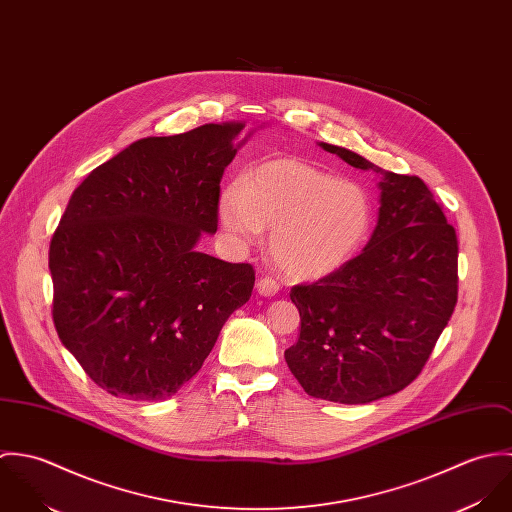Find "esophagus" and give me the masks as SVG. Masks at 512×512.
Instances as JSON below:
<instances>
[{
  "mask_svg": "<svg viewBox=\"0 0 512 512\" xmlns=\"http://www.w3.org/2000/svg\"><path fill=\"white\" fill-rule=\"evenodd\" d=\"M256 290L260 295H264V297H274L278 290H280V286H278V282L276 280H272V278H260L258 280V284H256Z\"/></svg>",
  "mask_w": 512,
  "mask_h": 512,
  "instance_id": "esophagus-1",
  "label": "esophagus"
}]
</instances>
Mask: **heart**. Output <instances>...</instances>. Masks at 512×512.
Here are the masks:
<instances>
[{"label":"heart","instance_id":"b5f03b06","mask_svg":"<svg viewBox=\"0 0 512 512\" xmlns=\"http://www.w3.org/2000/svg\"><path fill=\"white\" fill-rule=\"evenodd\" d=\"M220 220L242 246L272 226L276 266L293 280H319L361 250L372 226V203L359 183L339 181L299 159H272L246 171L222 195Z\"/></svg>","mask_w":512,"mask_h":512}]
</instances>
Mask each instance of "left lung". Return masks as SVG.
I'll use <instances>...</instances> for the list:
<instances>
[{"mask_svg":"<svg viewBox=\"0 0 512 512\" xmlns=\"http://www.w3.org/2000/svg\"><path fill=\"white\" fill-rule=\"evenodd\" d=\"M319 146L380 175L378 222L357 258L293 286L301 331L284 357L309 396L368 404L406 388L428 363L457 303V236L420 177Z\"/></svg>","mask_w":512,"mask_h":512,"instance_id":"obj_1","label":"left lung"}]
</instances>
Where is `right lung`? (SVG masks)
I'll list each match as a JSON object with an SVG mask.
<instances>
[{
  "instance_id": "1",
  "label": "right lung",
  "mask_w": 512,
  "mask_h": 512,
  "mask_svg": "<svg viewBox=\"0 0 512 512\" xmlns=\"http://www.w3.org/2000/svg\"><path fill=\"white\" fill-rule=\"evenodd\" d=\"M244 124L144 138L74 189L51 238L61 343L112 396H173L254 288L250 264L195 250L219 226L220 179Z\"/></svg>"
}]
</instances>
